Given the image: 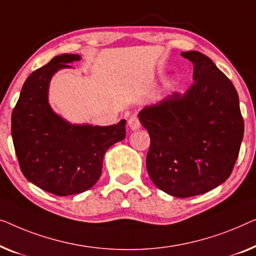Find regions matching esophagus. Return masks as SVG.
I'll return each instance as SVG.
<instances>
[{
	"label": "esophagus",
	"instance_id": "34e87169",
	"mask_svg": "<svg viewBox=\"0 0 256 256\" xmlns=\"http://www.w3.org/2000/svg\"><path fill=\"white\" fill-rule=\"evenodd\" d=\"M128 126L131 130H136L140 128V122L136 114H132V116L128 118Z\"/></svg>",
	"mask_w": 256,
	"mask_h": 256
}]
</instances>
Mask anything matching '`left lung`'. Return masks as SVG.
<instances>
[{
	"label": "left lung",
	"mask_w": 256,
	"mask_h": 256,
	"mask_svg": "<svg viewBox=\"0 0 256 256\" xmlns=\"http://www.w3.org/2000/svg\"><path fill=\"white\" fill-rule=\"evenodd\" d=\"M182 56L194 64V84L139 112L150 138V178L178 198L210 192L230 178L244 126L231 80L203 53Z\"/></svg>",
	"instance_id": "8db88e82"
}]
</instances>
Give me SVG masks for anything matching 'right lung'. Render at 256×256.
Returning <instances> with one entry per match:
<instances>
[{"mask_svg":"<svg viewBox=\"0 0 256 256\" xmlns=\"http://www.w3.org/2000/svg\"><path fill=\"white\" fill-rule=\"evenodd\" d=\"M78 60V54H61L32 72L12 114V142L22 172L56 196L90 189L102 174L108 148L125 138L124 120L110 126L72 125L52 111L48 100L51 78Z\"/></svg>","mask_w":256,"mask_h":256,"instance_id":"obj_1","label":"right lung"}]
</instances>
